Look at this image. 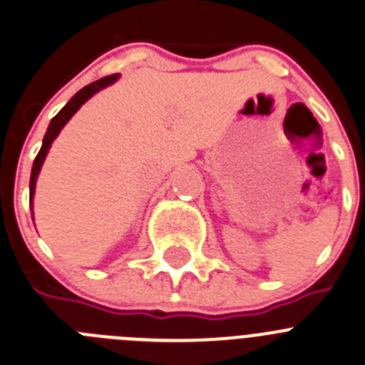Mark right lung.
<instances>
[{"label":"right lung","mask_w":365,"mask_h":365,"mask_svg":"<svg viewBox=\"0 0 365 365\" xmlns=\"http://www.w3.org/2000/svg\"><path fill=\"white\" fill-rule=\"evenodd\" d=\"M118 78H120V74H113V76H105V78H101V80L93 81V83H88L87 87H83V88H81V91H78V93L74 94V96H72L71 100H68V103L65 105L63 109H61L60 113L56 114V116L51 120V123H48L47 133H45L43 143H41V149H39V153H38V156H36L34 163H32L31 185H29V189H31V209H32V198H34L36 182H38L39 170H41V165H43L45 158H47L48 149H51L52 142H54L56 138H58V134L61 133V129H63V127L67 125V121L71 120V118L78 113V109H80L81 105H83L85 101L88 100V98H93L94 94L100 93L101 88L113 85L114 81L118 80Z\"/></svg>","instance_id":"1"}]
</instances>
